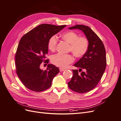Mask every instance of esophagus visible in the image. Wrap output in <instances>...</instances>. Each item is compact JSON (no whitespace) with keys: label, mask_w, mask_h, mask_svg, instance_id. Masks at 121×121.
I'll use <instances>...</instances> for the list:
<instances>
[{"label":"esophagus","mask_w":121,"mask_h":121,"mask_svg":"<svg viewBox=\"0 0 121 121\" xmlns=\"http://www.w3.org/2000/svg\"><path fill=\"white\" fill-rule=\"evenodd\" d=\"M65 69H64V68H60V72L64 71H65Z\"/></svg>","instance_id":"1"}]
</instances>
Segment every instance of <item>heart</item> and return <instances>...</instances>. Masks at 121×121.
Wrapping results in <instances>:
<instances>
[{
    "label": "heart",
    "mask_w": 121,
    "mask_h": 121,
    "mask_svg": "<svg viewBox=\"0 0 121 121\" xmlns=\"http://www.w3.org/2000/svg\"><path fill=\"white\" fill-rule=\"evenodd\" d=\"M61 38L65 42L69 44V50L71 51L77 57L83 56L88 49L89 42L87 39L84 37H78V34L73 31L65 32L61 35ZM57 43V39L56 36L51 37L48 42V48L53 52L56 50ZM74 60V57L71 54H64L57 53L52 56L51 58L52 63L58 67L65 68L72 63Z\"/></svg>",
    "instance_id": "obj_1"
}]
</instances>
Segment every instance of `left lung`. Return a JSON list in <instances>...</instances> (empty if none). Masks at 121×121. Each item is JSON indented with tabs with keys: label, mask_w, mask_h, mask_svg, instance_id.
I'll return each instance as SVG.
<instances>
[{
	"label": "left lung",
	"mask_w": 121,
	"mask_h": 121,
	"mask_svg": "<svg viewBox=\"0 0 121 121\" xmlns=\"http://www.w3.org/2000/svg\"><path fill=\"white\" fill-rule=\"evenodd\" d=\"M69 29L81 30L88 40L89 46L86 53L74 64L75 67L80 69L79 71L72 70L73 76L68 83V86L76 92H89L96 87L105 71L107 58L104 46L100 39L89 27L76 25ZM82 69L85 71L81 72Z\"/></svg>",
	"instance_id": "8db88e82"
}]
</instances>
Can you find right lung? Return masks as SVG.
Returning a JSON list of instances; mask_svg holds the SVG:
<instances>
[{"label": "right lung", "mask_w": 121, "mask_h": 121, "mask_svg": "<svg viewBox=\"0 0 121 121\" xmlns=\"http://www.w3.org/2000/svg\"><path fill=\"white\" fill-rule=\"evenodd\" d=\"M66 25L41 24L24 35L18 45L15 56L17 74L27 88L36 92L45 90L52 86L59 69L48 64L47 69L40 68L48 53V42Z\"/></svg>", "instance_id": "1"}]
</instances>
